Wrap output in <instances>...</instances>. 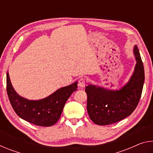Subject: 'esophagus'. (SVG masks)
Listing matches in <instances>:
<instances>
[{
	"mask_svg": "<svg viewBox=\"0 0 153 153\" xmlns=\"http://www.w3.org/2000/svg\"><path fill=\"white\" fill-rule=\"evenodd\" d=\"M78 85L79 87L83 88L85 86V85H86V79H85L84 77H82V78L79 79V82H78Z\"/></svg>",
	"mask_w": 153,
	"mask_h": 153,
	"instance_id": "1",
	"label": "esophagus"
}]
</instances>
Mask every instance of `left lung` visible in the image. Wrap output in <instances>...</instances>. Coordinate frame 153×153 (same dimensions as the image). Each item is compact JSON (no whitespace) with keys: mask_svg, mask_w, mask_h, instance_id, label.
Listing matches in <instances>:
<instances>
[{"mask_svg":"<svg viewBox=\"0 0 153 153\" xmlns=\"http://www.w3.org/2000/svg\"><path fill=\"white\" fill-rule=\"evenodd\" d=\"M136 63L129 81L118 90H108L89 84L86 86L87 111L93 122L107 126L130 115L140 99L144 82V69L138 46H134Z\"/></svg>","mask_w":153,"mask_h":153,"instance_id":"8db88e82","label":"left lung"}]
</instances>
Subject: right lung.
I'll list each match as a JSON object with an SVG mask.
<instances>
[{
  "label": "right lung",
  "mask_w": 153,
  "mask_h": 153,
  "mask_svg": "<svg viewBox=\"0 0 153 153\" xmlns=\"http://www.w3.org/2000/svg\"><path fill=\"white\" fill-rule=\"evenodd\" d=\"M77 89L76 82L42 99L29 100L17 94L7 73V91L13 108L19 117L36 126L48 127L57 122L67 99Z\"/></svg>",
  "instance_id": "obj_1"
}]
</instances>
